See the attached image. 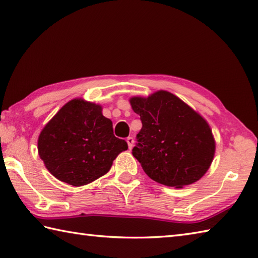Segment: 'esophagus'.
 I'll return each instance as SVG.
<instances>
[{"label": "esophagus", "mask_w": 258, "mask_h": 258, "mask_svg": "<svg viewBox=\"0 0 258 258\" xmlns=\"http://www.w3.org/2000/svg\"><path fill=\"white\" fill-rule=\"evenodd\" d=\"M127 144H128L129 149L133 148V147H134V144H135V140H134L133 137H128V138H127Z\"/></svg>", "instance_id": "obj_1"}]
</instances>
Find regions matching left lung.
Listing matches in <instances>:
<instances>
[{"instance_id": "left-lung-1", "label": "left lung", "mask_w": 258, "mask_h": 258, "mask_svg": "<svg viewBox=\"0 0 258 258\" xmlns=\"http://www.w3.org/2000/svg\"><path fill=\"white\" fill-rule=\"evenodd\" d=\"M143 128L133 155L152 180L182 188L197 180L212 165L216 144L208 122L175 94L159 90L130 98Z\"/></svg>"}]
</instances>
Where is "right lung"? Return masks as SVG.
<instances>
[{
    "instance_id": "add662e5",
    "label": "right lung",
    "mask_w": 258,
    "mask_h": 258,
    "mask_svg": "<svg viewBox=\"0 0 258 258\" xmlns=\"http://www.w3.org/2000/svg\"><path fill=\"white\" fill-rule=\"evenodd\" d=\"M127 149V143L113 135L112 121L102 114V107L81 98L67 102L38 139L46 169L76 187L106 175L117 156Z\"/></svg>"
}]
</instances>
